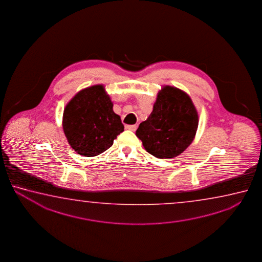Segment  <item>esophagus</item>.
<instances>
[{
  "label": "esophagus",
  "mask_w": 262,
  "mask_h": 262,
  "mask_svg": "<svg viewBox=\"0 0 262 262\" xmlns=\"http://www.w3.org/2000/svg\"><path fill=\"white\" fill-rule=\"evenodd\" d=\"M125 128L131 130V131H136L138 128V125L137 124H128V125L125 126Z\"/></svg>",
  "instance_id": "obj_1"
}]
</instances>
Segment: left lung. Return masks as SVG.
<instances>
[{
  "mask_svg": "<svg viewBox=\"0 0 262 262\" xmlns=\"http://www.w3.org/2000/svg\"><path fill=\"white\" fill-rule=\"evenodd\" d=\"M197 127L198 114L191 98L182 90L165 86L136 135L149 154L169 160L191 145Z\"/></svg>",
  "mask_w": 262,
  "mask_h": 262,
  "instance_id": "1",
  "label": "left lung"
}]
</instances>
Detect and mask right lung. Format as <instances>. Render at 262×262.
Here are the masks:
<instances>
[{
    "instance_id": "obj_1",
    "label": "right lung",
    "mask_w": 262,
    "mask_h": 262,
    "mask_svg": "<svg viewBox=\"0 0 262 262\" xmlns=\"http://www.w3.org/2000/svg\"><path fill=\"white\" fill-rule=\"evenodd\" d=\"M63 130L68 142L80 155L94 157L111 147L124 131L119 116L102 85L80 91L67 104Z\"/></svg>"
}]
</instances>
